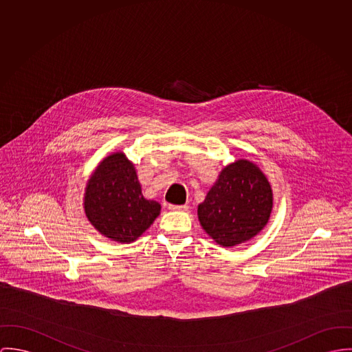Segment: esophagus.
<instances>
[{"mask_svg":"<svg viewBox=\"0 0 352 352\" xmlns=\"http://www.w3.org/2000/svg\"><path fill=\"white\" fill-rule=\"evenodd\" d=\"M168 209L173 212H186L189 209V205H168Z\"/></svg>","mask_w":352,"mask_h":352,"instance_id":"obj_1","label":"esophagus"}]
</instances>
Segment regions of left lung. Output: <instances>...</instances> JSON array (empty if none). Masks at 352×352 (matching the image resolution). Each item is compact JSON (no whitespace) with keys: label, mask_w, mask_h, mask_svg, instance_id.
Segmentation results:
<instances>
[{"label":"left lung","mask_w":352,"mask_h":352,"mask_svg":"<svg viewBox=\"0 0 352 352\" xmlns=\"http://www.w3.org/2000/svg\"><path fill=\"white\" fill-rule=\"evenodd\" d=\"M272 185L261 167L237 159L219 174L197 216L202 230L221 247H234L254 239L273 212Z\"/></svg>","instance_id":"8db88e82"}]
</instances>
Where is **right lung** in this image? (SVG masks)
I'll return each instance as SVG.
<instances>
[{"label":"right lung","instance_id":"1","mask_svg":"<svg viewBox=\"0 0 352 352\" xmlns=\"http://www.w3.org/2000/svg\"><path fill=\"white\" fill-rule=\"evenodd\" d=\"M160 204L142 193L135 164L122 151L104 157L90 174L83 209L96 231L128 244L139 239L160 214Z\"/></svg>","mask_w":352,"mask_h":352}]
</instances>
